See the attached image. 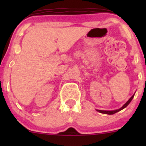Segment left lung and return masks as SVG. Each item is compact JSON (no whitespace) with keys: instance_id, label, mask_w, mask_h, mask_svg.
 Listing matches in <instances>:
<instances>
[{"instance_id":"left-lung-1","label":"left lung","mask_w":146,"mask_h":146,"mask_svg":"<svg viewBox=\"0 0 146 146\" xmlns=\"http://www.w3.org/2000/svg\"><path fill=\"white\" fill-rule=\"evenodd\" d=\"M134 95H135V93L133 94V95H132L131 97V98L129 100L126 102L125 103V104H123V105L122 106L121 108L118 109V110H96L98 111H99V112L102 113V114H115V113L118 112V111H121V110H122L123 109H124L125 107H127V106L129 104V103H130L131 102L132 100H133V97H134Z\"/></svg>"}]
</instances>
